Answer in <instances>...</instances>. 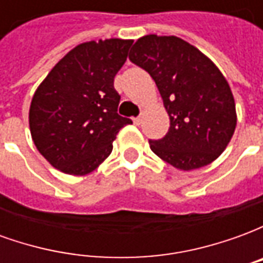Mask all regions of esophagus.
<instances>
[{"mask_svg":"<svg viewBox=\"0 0 263 263\" xmlns=\"http://www.w3.org/2000/svg\"><path fill=\"white\" fill-rule=\"evenodd\" d=\"M134 124H135V125H141V124H142V117H137V118H134Z\"/></svg>","mask_w":263,"mask_h":263,"instance_id":"1","label":"esophagus"}]
</instances>
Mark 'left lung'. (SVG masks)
Listing matches in <instances>:
<instances>
[{
  "label": "left lung",
  "mask_w": 263,
  "mask_h": 263,
  "mask_svg": "<svg viewBox=\"0 0 263 263\" xmlns=\"http://www.w3.org/2000/svg\"><path fill=\"white\" fill-rule=\"evenodd\" d=\"M129 59L152 76L171 120L165 137L149 141L152 152L186 172L214 162L237 126L231 87L214 62L180 37L158 35L139 37Z\"/></svg>",
  "instance_id": "left-lung-1"
}]
</instances>
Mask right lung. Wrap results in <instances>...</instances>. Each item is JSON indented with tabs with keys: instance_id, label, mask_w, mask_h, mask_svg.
I'll use <instances>...</instances> for the list:
<instances>
[{
	"instance_id": "right-lung-1",
	"label": "right lung",
	"mask_w": 263,
	"mask_h": 263,
	"mask_svg": "<svg viewBox=\"0 0 263 263\" xmlns=\"http://www.w3.org/2000/svg\"><path fill=\"white\" fill-rule=\"evenodd\" d=\"M132 39H100L77 45L37 86L29 107L32 141L58 171L84 176L112 152L122 126L114 77L125 63Z\"/></svg>"
}]
</instances>
